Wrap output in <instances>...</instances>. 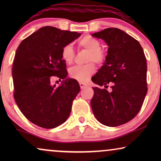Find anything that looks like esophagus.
<instances>
[{
  "mask_svg": "<svg viewBox=\"0 0 161 161\" xmlns=\"http://www.w3.org/2000/svg\"><path fill=\"white\" fill-rule=\"evenodd\" d=\"M79 85H80V89H84V88H86V87L87 86V85L86 84V83H82V82L79 83Z\"/></svg>",
  "mask_w": 161,
  "mask_h": 161,
  "instance_id": "34e87169",
  "label": "esophagus"
}]
</instances>
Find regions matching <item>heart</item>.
Masks as SVG:
<instances>
[{
	"label": "heart",
	"mask_w": 161,
	"mask_h": 161,
	"mask_svg": "<svg viewBox=\"0 0 161 161\" xmlns=\"http://www.w3.org/2000/svg\"><path fill=\"white\" fill-rule=\"evenodd\" d=\"M78 46L89 51L88 61H94L98 65H102L105 63L107 57L106 52L100 47L101 42L97 39L87 35L78 41ZM75 56V52L72 45L68 44L64 46L61 50V58L66 64H72ZM95 71L96 67L94 64L90 62L85 65H78L71 67L69 70V75L70 78L83 83L86 81Z\"/></svg>",
	"instance_id": "obj_1"
}]
</instances>
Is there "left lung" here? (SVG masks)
<instances>
[{"label": "left lung", "instance_id": "1", "mask_svg": "<svg viewBox=\"0 0 161 161\" xmlns=\"http://www.w3.org/2000/svg\"><path fill=\"white\" fill-rule=\"evenodd\" d=\"M92 36L108 45L104 65L92 78L105 86L93 88L92 111L103 125L119 126L133 119L142 107L148 90L146 57L139 42L119 28H105ZM108 84L111 92L107 90Z\"/></svg>", "mask_w": 161, "mask_h": 161}]
</instances>
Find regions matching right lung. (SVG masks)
<instances>
[{
    "instance_id": "1",
    "label": "right lung",
    "mask_w": 161,
    "mask_h": 161,
    "mask_svg": "<svg viewBox=\"0 0 161 161\" xmlns=\"http://www.w3.org/2000/svg\"><path fill=\"white\" fill-rule=\"evenodd\" d=\"M80 35L45 26L17 47L12 67L14 97L22 114L37 126L54 128L69 117L80 86L71 78L56 87L51 80L54 77L64 80L67 76L61 50Z\"/></svg>"
}]
</instances>
